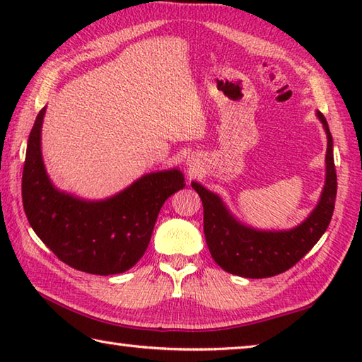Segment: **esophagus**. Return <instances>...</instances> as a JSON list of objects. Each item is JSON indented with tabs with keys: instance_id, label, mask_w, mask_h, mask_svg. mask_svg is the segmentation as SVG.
Instances as JSON below:
<instances>
[{
	"instance_id": "esophagus-1",
	"label": "esophagus",
	"mask_w": 362,
	"mask_h": 362,
	"mask_svg": "<svg viewBox=\"0 0 362 362\" xmlns=\"http://www.w3.org/2000/svg\"><path fill=\"white\" fill-rule=\"evenodd\" d=\"M196 163H194V161H189V169H196Z\"/></svg>"
}]
</instances>
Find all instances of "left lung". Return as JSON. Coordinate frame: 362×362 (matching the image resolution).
<instances>
[{
    "label": "left lung",
    "mask_w": 362,
    "mask_h": 362,
    "mask_svg": "<svg viewBox=\"0 0 362 362\" xmlns=\"http://www.w3.org/2000/svg\"><path fill=\"white\" fill-rule=\"evenodd\" d=\"M317 118L327 132V177L320 201L302 224L280 232H263L238 222L218 194L193 182L204 205V233L213 259L224 271L245 279H267L288 271L308 253L325 233L333 216L337 177L333 136L324 115Z\"/></svg>",
    "instance_id": "left-lung-1"
}]
</instances>
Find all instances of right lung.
Segmentation results:
<instances>
[{
    "mask_svg": "<svg viewBox=\"0 0 362 362\" xmlns=\"http://www.w3.org/2000/svg\"><path fill=\"white\" fill-rule=\"evenodd\" d=\"M45 107L29 134L21 196L37 236L60 261L95 275L122 274L136 264L151 241L160 209L185 187L179 169L143 175L105 201H82L49 180L43 165L40 135Z\"/></svg>",
    "mask_w": 362,
    "mask_h": 362,
    "instance_id": "right-lung-1",
    "label": "right lung"
}]
</instances>
